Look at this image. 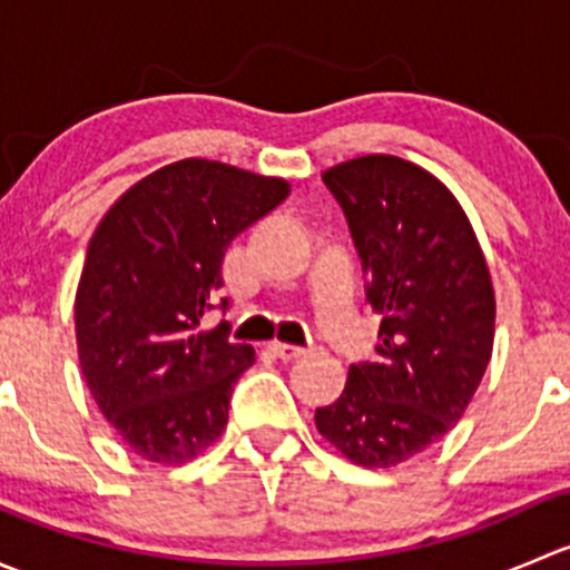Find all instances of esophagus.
<instances>
[{
  "label": "esophagus",
  "mask_w": 570,
  "mask_h": 570,
  "mask_svg": "<svg viewBox=\"0 0 570 570\" xmlns=\"http://www.w3.org/2000/svg\"><path fill=\"white\" fill-rule=\"evenodd\" d=\"M269 350H273V353L278 355V358H284V361L301 358V355L306 353V350L297 347V344H286V342H273V344H269Z\"/></svg>",
  "instance_id": "esophagus-1"
}]
</instances>
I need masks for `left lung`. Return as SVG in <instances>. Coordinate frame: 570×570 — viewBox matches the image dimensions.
<instances>
[{"label": "left lung", "instance_id": "obj_1", "mask_svg": "<svg viewBox=\"0 0 570 570\" xmlns=\"http://www.w3.org/2000/svg\"><path fill=\"white\" fill-rule=\"evenodd\" d=\"M322 181L383 322L377 361L350 366L342 396L314 422L344 458L389 469L444 439L480 386L497 320L491 273L455 195L419 165L370 154Z\"/></svg>", "mask_w": 570, "mask_h": 570}]
</instances>
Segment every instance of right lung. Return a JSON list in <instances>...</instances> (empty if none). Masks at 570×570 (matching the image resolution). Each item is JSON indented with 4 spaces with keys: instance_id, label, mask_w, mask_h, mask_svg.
<instances>
[{
    "instance_id": "right-lung-1",
    "label": "right lung",
    "mask_w": 570,
    "mask_h": 570,
    "mask_svg": "<svg viewBox=\"0 0 570 570\" xmlns=\"http://www.w3.org/2000/svg\"><path fill=\"white\" fill-rule=\"evenodd\" d=\"M286 195L284 178L181 159L101 217L73 303L79 364L99 411L146 461L187 463L226 430L253 347L200 317L215 308L228 245Z\"/></svg>"
}]
</instances>
